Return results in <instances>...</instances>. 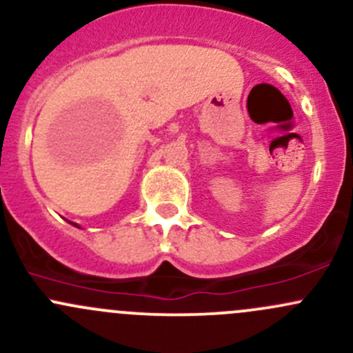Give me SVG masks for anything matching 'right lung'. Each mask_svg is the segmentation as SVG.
Wrapping results in <instances>:
<instances>
[{
  "label": "right lung",
  "mask_w": 353,
  "mask_h": 353,
  "mask_svg": "<svg viewBox=\"0 0 353 353\" xmlns=\"http://www.w3.org/2000/svg\"><path fill=\"white\" fill-rule=\"evenodd\" d=\"M70 223H73V222H70ZM73 225H74V227H78V225H77V223H73Z\"/></svg>",
  "instance_id": "1"
}]
</instances>
